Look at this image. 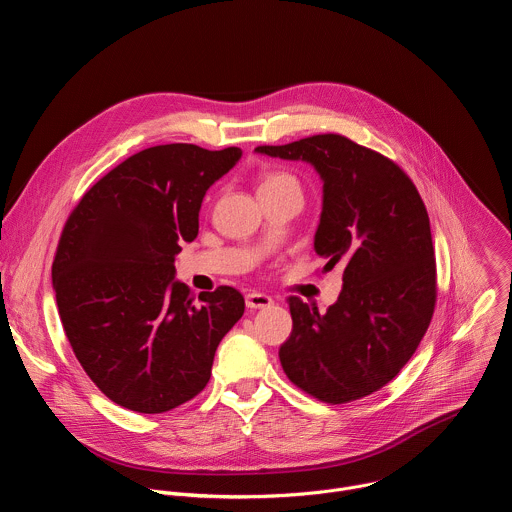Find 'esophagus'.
<instances>
[{
    "instance_id": "34e87169",
    "label": "esophagus",
    "mask_w": 512,
    "mask_h": 512,
    "mask_svg": "<svg viewBox=\"0 0 512 512\" xmlns=\"http://www.w3.org/2000/svg\"><path fill=\"white\" fill-rule=\"evenodd\" d=\"M245 304L251 310H261V308H269L273 304V298L267 294H259V291H251V294L245 296Z\"/></svg>"
}]
</instances>
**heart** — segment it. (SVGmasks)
<instances>
[{
  "label": "heart",
  "mask_w": 512,
  "mask_h": 512,
  "mask_svg": "<svg viewBox=\"0 0 512 512\" xmlns=\"http://www.w3.org/2000/svg\"><path fill=\"white\" fill-rule=\"evenodd\" d=\"M277 184H298V182L294 176L285 172H271L261 182V186H277Z\"/></svg>",
  "instance_id": "1"
}]
</instances>
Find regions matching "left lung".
I'll list each match as a JSON object with an SVG mask.
<instances>
[{
  "mask_svg": "<svg viewBox=\"0 0 512 512\" xmlns=\"http://www.w3.org/2000/svg\"><path fill=\"white\" fill-rule=\"evenodd\" d=\"M257 154L310 164L322 180L314 249L342 265L338 300L320 314L289 298L294 330L279 348L287 379L326 403L367 397L405 367L435 306L429 216L389 158L324 133Z\"/></svg>",
  "mask_w": 512,
  "mask_h": 512,
  "instance_id": "obj_1",
  "label": "left lung"
}]
</instances>
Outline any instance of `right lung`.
<instances>
[{
	"mask_svg": "<svg viewBox=\"0 0 512 512\" xmlns=\"http://www.w3.org/2000/svg\"><path fill=\"white\" fill-rule=\"evenodd\" d=\"M241 156L156 145L113 168L68 216L52 263L62 328L91 381L125 409L164 413L196 397L245 312L235 287L202 291L194 304L174 279L206 190Z\"/></svg>",
	"mask_w": 512,
	"mask_h": 512,
	"instance_id": "add662e5",
	"label": "right lung"
}]
</instances>
